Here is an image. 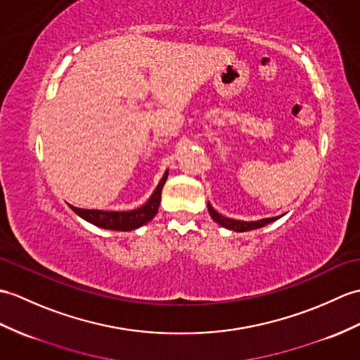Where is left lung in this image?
<instances>
[{"mask_svg":"<svg viewBox=\"0 0 360 360\" xmlns=\"http://www.w3.org/2000/svg\"><path fill=\"white\" fill-rule=\"evenodd\" d=\"M208 207V213L213 218L214 222H218L219 225H222L224 229H229L233 231H250V230H256V229H261L265 227L266 224L278 221L282 216H274V218H264V219H257V221H239V219H231V218H225L221 213H218L214 210V208L210 205V202L207 204Z\"/></svg>","mask_w":360,"mask_h":360,"instance_id":"8db88e82","label":"left lung"}]
</instances>
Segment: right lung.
Here are the masks:
<instances>
[{"instance_id":"1","label":"right lung","mask_w":360,"mask_h":360,"mask_svg":"<svg viewBox=\"0 0 360 360\" xmlns=\"http://www.w3.org/2000/svg\"><path fill=\"white\" fill-rule=\"evenodd\" d=\"M167 176H169V170H165L152 196L147 199V202L135 208V210H127V212L87 210V208H78L70 204L69 205L72 210L79 216V218L96 225L99 229L115 230V231L136 230L142 227V225H146L147 222L152 221L155 218V214L158 213V208H160V202H161L162 187L167 181Z\"/></svg>"}]
</instances>
